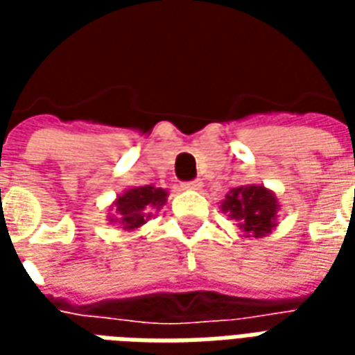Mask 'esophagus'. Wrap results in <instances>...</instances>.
Here are the masks:
<instances>
[{
	"label": "esophagus",
	"mask_w": 355,
	"mask_h": 355,
	"mask_svg": "<svg viewBox=\"0 0 355 355\" xmlns=\"http://www.w3.org/2000/svg\"><path fill=\"white\" fill-rule=\"evenodd\" d=\"M180 188H182V190H200L201 182L200 180H192V182H184Z\"/></svg>",
	"instance_id": "1"
}]
</instances>
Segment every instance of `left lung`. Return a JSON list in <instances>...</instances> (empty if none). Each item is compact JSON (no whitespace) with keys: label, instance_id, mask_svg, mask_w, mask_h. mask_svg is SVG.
<instances>
[{"label":"left lung","instance_id":"8db88e82","mask_svg":"<svg viewBox=\"0 0 355 355\" xmlns=\"http://www.w3.org/2000/svg\"><path fill=\"white\" fill-rule=\"evenodd\" d=\"M220 211L238 223L243 238H266L279 224L277 196L264 184L232 188L220 201Z\"/></svg>","mask_w":355,"mask_h":355}]
</instances>
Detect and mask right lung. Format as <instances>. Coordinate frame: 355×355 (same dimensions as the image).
<instances>
[{"instance_id":"right-lung-1","label":"right lung","mask_w":355,"mask_h":355,"mask_svg":"<svg viewBox=\"0 0 355 355\" xmlns=\"http://www.w3.org/2000/svg\"><path fill=\"white\" fill-rule=\"evenodd\" d=\"M167 190L155 188L154 184L127 188L112 201L108 209L112 211V215H108V223L117 224L121 230H139L167 203Z\"/></svg>"}]
</instances>
